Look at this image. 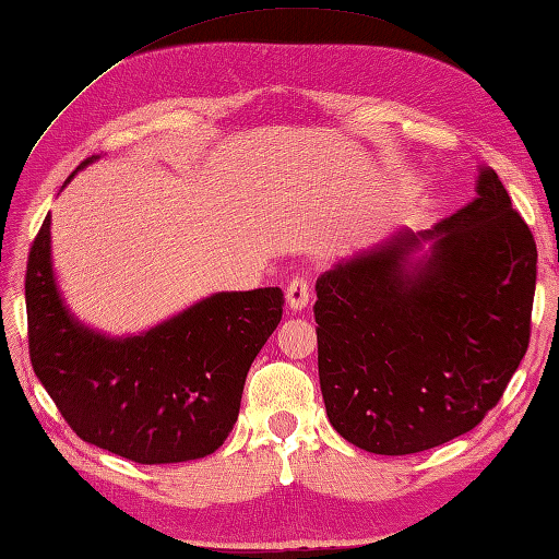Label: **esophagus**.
Returning a JSON list of instances; mask_svg holds the SVG:
<instances>
[{"mask_svg": "<svg viewBox=\"0 0 559 559\" xmlns=\"http://www.w3.org/2000/svg\"><path fill=\"white\" fill-rule=\"evenodd\" d=\"M287 301L294 311H301V308L308 306V301H311V284H308L306 277H294L287 284Z\"/></svg>", "mask_w": 559, "mask_h": 559, "instance_id": "obj_1", "label": "esophagus"}]
</instances>
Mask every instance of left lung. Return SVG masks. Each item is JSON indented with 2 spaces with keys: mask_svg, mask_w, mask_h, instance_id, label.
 <instances>
[{
  "mask_svg": "<svg viewBox=\"0 0 559 559\" xmlns=\"http://www.w3.org/2000/svg\"><path fill=\"white\" fill-rule=\"evenodd\" d=\"M536 263L528 225L480 167L454 215L322 272L313 313L332 428L388 456L476 428L528 349Z\"/></svg>",
  "mask_w": 559,
  "mask_h": 559,
  "instance_id": "left-lung-1",
  "label": "left lung"
}]
</instances>
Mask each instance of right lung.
<instances>
[{"label": "right lung", "mask_w": 559, "mask_h": 559, "mask_svg": "<svg viewBox=\"0 0 559 559\" xmlns=\"http://www.w3.org/2000/svg\"><path fill=\"white\" fill-rule=\"evenodd\" d=\"M282 306L280 287L219 292L147 332L107 337L73 318L61 299L49 215L28 253V349L37 380L81 440L139 464L189 462L227 440L248 368L280 325Z\"/></svg>", "instance_id": "obj_1"}]
</instances>
